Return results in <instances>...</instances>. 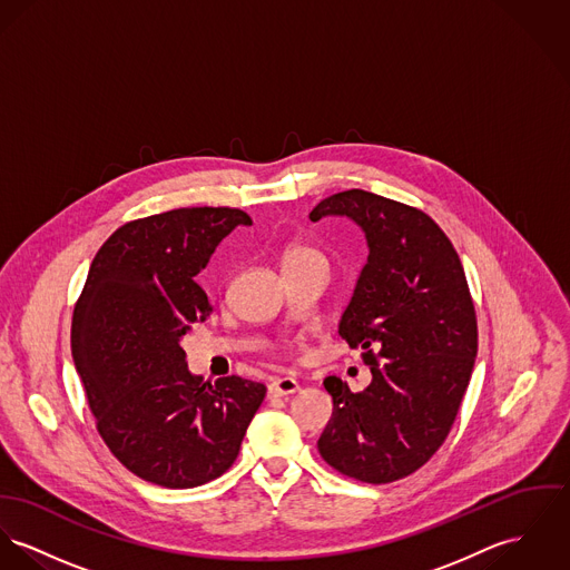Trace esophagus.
I'll use <instances>...</instances> for the list:
<instances>
[{
  "mask_svg": "<svg viewBox=\"0 0 570 570\" xmlns=\"http://www.w3.org/2000/svg\"><path fill=\"white\" fill-rule=\"evenodd\" d=\"M301 390L298 381L292 379V376H276L269 381L267 385V392L269 396H289V394H296Z\"/></svg>",
  "mask_w": 570,
  "mask_h": 570,
  "instance_id": "obj_1",
  "label": "esophagus"
}]
</instances>
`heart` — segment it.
Returning <instances> with one entry per match:
<instances>
[{"label":"heart","mask_w":570,"mask_h":570,"mask_svg":"<svg viewBox=\"0 0 570 570\" xmlns=\"http://www.w3.org/2000/svg\"><path fill=\"white\" fill-rule=\"evenodd\" d=\"M322 257L320 253L305 248V246H289L283 255V265H289V263H301V261L317 259Z\"/></svg>","instance_id":"obj_1"}]
</instances>
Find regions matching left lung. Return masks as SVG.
<instances>
[{"instance_id": "obj_1", "label": "left lung", "mask_w": 570, "mask_h": 570, "mask_svg": "<svg viewBox=\"0 0 570 570\" xmlns=\"http://www.w3.org/2000/svg\"><path fill=\"white\" fill-rule=\"evenodd\" d=\"M348 217L365 235L367 263L340 320L362 348L372 381L351 392L324 381L333 415L317 451L365 483H390L424 466L446 440L476 357V317L466 274L444 230L422 210L351 189L309 213Z\"/></svg>"}]
</instances>
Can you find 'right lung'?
<instances>
[{
  "label": "right lung",
  "mask_w": 570,
  "mask_h": 570,
  "mask_svg": "<svg viewBox=\"0 0 570 570\" xmlns=\"http://www.w3.org/2000/svg\"><path fill=\"white\" fill-rule=\"evenodd\" d=\"M253 219L191 207L117 228L91 263L71 322V355L110 453L163 488H196L237 460L265 385L191 374L180 340L210 313L196 276Z\"/></svg>",
  "instance_id": "obj_1"
}]
</instances>
